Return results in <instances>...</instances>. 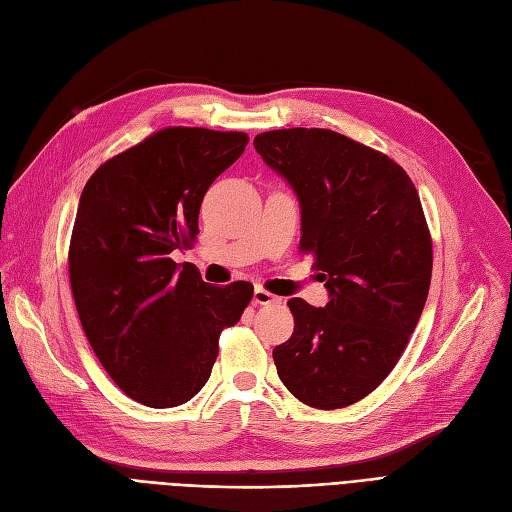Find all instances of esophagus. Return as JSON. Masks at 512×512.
Listing matches in <instances>:
<instances>
[{"label":"esophagus","instance_id":"34e87169","mask_svg":"<svg viewBox=\"0 0 512 512\" xmlns=\"http://www.w3.org/2000/svg\"><path fill=\"white\" fill-rule=\"evenodd\" d=\"M254 303L256 305H277V303H281V298L271 294V292H267V290L256 288L254 290Z\"/></svg>","mask_w":512,"mask_h":512}]
</instances>
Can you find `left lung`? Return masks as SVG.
I'll return each mask as SVG.
<instances>
[{
    "instance_id": "1",
    "label": "left lung",
    "mask_w": 512,
    "mask_h": 512,
    "mask_svg": "<svg viewBox=\"0 0 512 512\" xmlns=\"http://www.w3.org/2000/svg\"><path fill=\"white\" fill-rule=\"evenodd\" d=\"M254 148L294 190L298 250L330 298H290L277 375L309 407H349L392 373L426 305L432 241L417 188L390 156L328 129L267 131Z\"/></svg>"
}]
</instances>
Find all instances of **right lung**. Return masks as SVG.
<instances>
[{
  "instance_id": "1",
  "label": "right lung",
  "mask_w": 512,
  "mask_h": 512,
  "mask_svg": "<svg viewBox=\"0 0 512 512\" xmlns=\"http://www.w3.org/2000/svg\"><path fill=\"white\" fill-rule=\"evenodd\" d=\"M245 146L237 131L163 129L103 163L82 190L69 245L80 324L112 381L146 407L197 396L222 328L252 301L248 281L209 286L173 260L199 233L207 188Z\"/></svg>"
}]
</instances>
